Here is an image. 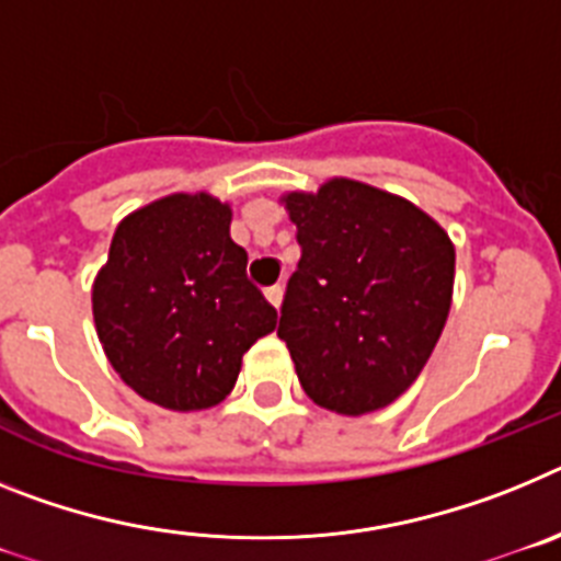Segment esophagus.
<instances>
[{
    "label": "esophagus",
    "instance_id": "esophagus-1",
    "mask_svg": "<svg viewBox=\"0 0 561 561\" xmlns=\"http://www.w3.org/2000/svg\"><path fill=\"white\" fill-rule=\"evenodd\" d=\"M282 296H285L282 285H274V287H267V290H265V299L271 301V305H274L276 310H279V305H282Z\"/></svg>",
    "mask_w": 561,
    "mask_h": 561
}]
</instances>
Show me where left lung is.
<instances>
[{
  "instance_id": "obj_1",
  "label": "left lung",
  "mask_w": 561,
  "mask_h": 561,
  "mask_svg": "<svg viewBox=\"0 0 561 561\" xmlns=\"http://www.w3.org/2000/svg\"><path fill=\"white\" fill-rule=\"evenodd\" d=\"M301 260L279 339L301 389L339 415L401 398L449 319L455 245L426 211L362 180L282 194Z\"/></svg>"
}]
</instances>
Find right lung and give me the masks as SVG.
I'll return each instance as SVG.
<instances>
[{
  "instance_id": "right-lung-1",
  "label": "right lung",
  "mask_w": 561,
  "mask_h": 561,
  "mask_svg": "<svg viewBox=\"0 0 561 561\" xmlns=\"http://www.w3.org/2000/svg\"><path fill=\"white\" fill-rule=\"evenodd\" d=\"M231 206L208 192L169 194L126 214L92 282V319L112 369L172 412L217 407L242 355L276 330L248 282Z\"/></svg>"
}]
</instances>
